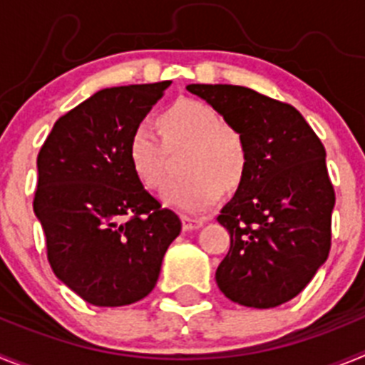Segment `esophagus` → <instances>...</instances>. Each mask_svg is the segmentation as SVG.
<instances>
[{
	"instance_id": "esophagus-1",
	"label": "esophagus",
	"mask_w": 365,
	"mask_h": 365,
	"mask_svg": "<svg viewBox=\"0 0 365 365\" xmlns=\"http://www.w3.org/2000/svg\"><path fill=\"white\" fill-rule=\"evenodd\" d=\"M202 219H195V217H188V215H185L182 217V228H185L186 232H192V230H197V228L202 227Z\"/></svg>"
}]
</instances>
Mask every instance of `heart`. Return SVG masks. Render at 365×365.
<instances>
[{
	"mask_svg": "<svg viewBox=\"0 0 365 365\" xmlns=\"http://www.w3.org/2000/svg\"><path fill=\"white\" fill-rule=\"evenodd\" d=\"M160 130L170 150L190 144L185 172L190 175L166 186L163 199L182 212H202L221 199L222 188L243 182L248 146L241 131L221 122L219 113L201 100L182 98L160 115ZM128 157L137 179L146 188H163L168 179V155L163 138L148 122L133 128Z\"/></svg>",
	"mask_w": 365,
	"mask_h": 365,
	"instance_id": "heart-1",
	"label": "heart"
}]
</instances>
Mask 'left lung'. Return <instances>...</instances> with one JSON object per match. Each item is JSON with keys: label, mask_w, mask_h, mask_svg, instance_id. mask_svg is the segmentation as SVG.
<instances>
[{"label": "left lung", "mask_w": 365, "mask_h": 365, "mask_svg": "<svg viewBox=\"0 0 365 365\" xmlns=\"http://www.w3.org/2000/svg\"><path fill=\"white\" fill-rule=\"evenodd\" d=\"M247 140L248 168L217 221L230 250L215 270L232 302L272 309L307 287L329 256L334 190L325 148L302 113L241 86L190 83Z\"/></svg>", "instance_id": "left-lung-1"}]
</instances>
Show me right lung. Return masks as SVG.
<instances>
[{
  "instance_id": "add662e5",
  "label": "right lung",
  "mask_w": 365,
  "mask_h": 365,
  "mask_svg": "<svg viewBox=\"0 0 365 365\" xmlns=\"http://www.w3.org/2000/svg\"><path fill=\"white\" fill-rule=\"evenodd\" d=\"M170 80L108 87L56 120L38 153L34 214L56 278L96 307H122L157 285L180 219L131 170L128 140Z\"/></svg>"
}]
</instances>
